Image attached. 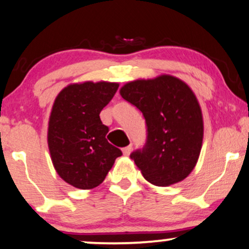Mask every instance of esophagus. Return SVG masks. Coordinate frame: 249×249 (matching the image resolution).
I'll return each instance as SVG.
<instances>
[{"label": "esophagus", "instance_id": "1", "mask_svg": "<svg viewBox=\"0 0 249 249\" xmlns=\"http://www.w3.org/2000/svg\"><path fill=\"white\" fill-rule=\"evenodd\" d=\"M131 151H132V145H128V146L123 148V153H124V156H128V154L131 153Z\"/></svg>", "mask_w": 249, "mask_h": 249}]
</instances>
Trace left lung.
Wrapping results in <instances>:
<instances>
[{
  "instance_id": "left-lung-1",
  "label": "left lung",
  "mask_w": 249,
  "mask_h": 249,
  "mask_svg": "<svg viewBox=\"0 0 249 249\" xmlns=\"http://www.w3.org/2000/svg\"><path fill=\"white\" fill-rule=\"evenodd\" d=\"M125 101L142 113L146 142L130 154L144 178L157 186H170L192 172L204 137L201 108L187 84L162 75L138 79L121 89Z\"/></svg>"
}]
</instances>
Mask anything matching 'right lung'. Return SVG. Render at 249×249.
I'll return each mask as SVG.
<instances>
[{
    "label": "right lung",
    "mask_w": 249,
    "mask_h": 249,
    "mask_svg": "<svg viewBox=\"0 0 249 249\" xmlns=\"http://www.w3.org/2000/svg\"><path fill=\"white\" fill-rule=\"evenodd\" d=\"M118 87L107 82L72 84L53 103L48 130L51 159L58 176L73 187L98 186L123 154L105 138L108 127L99 117Z\"/></svg>",
    "instance_id": "add662e5"
}]
</instances>
